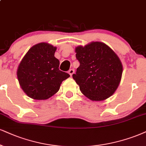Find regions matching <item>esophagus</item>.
<instances>
[{
	"label": "esophagus",
	"instance_id": "34e87169",
	"mask_svg": "<svg viewBox=\"0 0 146 146\" xmlns=\"http://www.w3.org/2000/svg\"><path fill=\"white\" fill-rule=\"evenodd\" d=\"M68 73H69V74L70 75V76H72V75L74 73V70L70 69L69 71H68Z\"/></svg>",
	"mask_w": 146,
	"mask_h": 146
}]
</instances>
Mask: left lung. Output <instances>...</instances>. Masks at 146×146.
I'll list each match as a JSON object with an SVG mask.
<instances>
[{
    "label": "left lung",
    "mask_w": 146,
    "mask_h": 146,
    "mask_svg": "<svg viewBox=\"0 0 146 146\" xmlns=\"http://www.w3.org/2000/svg\"><path fill=\"white\" fill-rule=\"evenodd\" d=\"M76 53L80 66L72 77L82 94L92 101H102L112 95L123 74L116 54L101 42L77 46Z\"/></svg>",
    "instance_id": "left-lung-1"
}]
</instances>
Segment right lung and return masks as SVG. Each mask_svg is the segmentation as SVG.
<instances>
[{
    "instance_id": "right-lung-1",
    "label": "right lung",
    "mask_w": 146,
    "mask_h": 146,
    "mask_svg": "<svg viewBox=\"0 0 146 146\" xmlns=\"http://www.w3.org/2000/svg\"><path fill=\"white\" fill-rule=\"evenodd\" d=\"M56 47L41 42L30 48L19 65L17 78L28 96L42 100L59 91L62 81L70 74L59 69V61L54 55Z\"/></svg>"
}]
</instances>
